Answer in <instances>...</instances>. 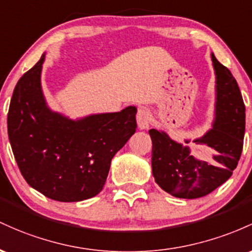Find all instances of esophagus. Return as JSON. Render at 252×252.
Masks as SVG:
<instances>
[{"mask_svg": "<svg viewBox=\"0 0 252 252\" xmlns=\"http://www.w3.org/2000/svg\"><path fill=\"white\" fill-rule=\"evenodd\" d=\"M137 123L140 129H148L151 124V115L150 112L144 107H140L137 113Z\"/></svg>", "mask_w": 252, "mask_h": 252, "instance_id": "esophagus-1", "label": "esophagus"}]
</instances>
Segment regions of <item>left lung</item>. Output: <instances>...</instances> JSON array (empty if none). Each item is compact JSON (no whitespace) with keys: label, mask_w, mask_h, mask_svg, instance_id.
<instances>
[{"label":"left lung","mask_w":252,"mask_h":252,"mask_svg":"<svg viewBox=\"0 0 252 252\" xmlns=\"http://www.w3.org/2000/svg\"><path fill=\"white\" fill-rule=\"evenodd\" d=\"M216 75V103L212 128L202 137L171 139L164 131L150 129L152 175L164 191L180 199H197L212 193L232 176L242 155L245 106L237 81L227 67L211 55ZM205 145L211 157L191 154L187 145Z\"/></svg>","instance_id":"8db88e82"}]
</instances>
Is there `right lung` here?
Returning <instances> with one entry per match:
<instances>
[{"mask_svg":"<svg viewBox=\"0 0 252 252\" xmlns=\"http://www.w3.org/2000/svg\"><path fill=\"white\" fill-rule=\"evenodd\" d=\"M45 57L16 83L8 137L31 187L56 201H82L102 190L112 158L134 134L137 108L77 119L52 111L41 87Z\"/></svg>","mask_w":252,"mask_h":252,"instance_id":"1","label":"right lung"}]
</instances>
